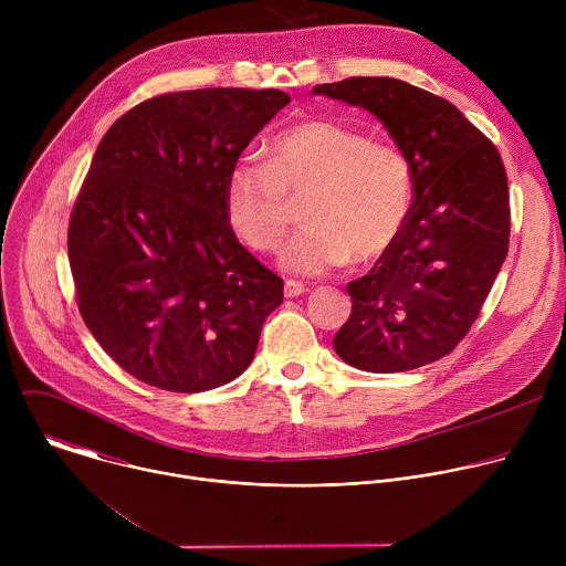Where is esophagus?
I'll return each instance as SVG.
<instances>
[{"instance_id": "34e87169", "label": "esophagus", "mask_w": 566, "mask_h": 566, "mask_svg": "<svg viewBox=\"0 0 566 566\" xmlns=\"http://www.w3.org/2000/svg\"><path fill=\"white\" fill-rule=\"evenodd\" d=\"M306 289H304V284L302 282H295V280H286L284 282V295L286 297H297V295H302Z\"/></svg>"}]
</instances>
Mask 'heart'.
<instances>
[{
	"instance_id": "b5f03b06",
	"label": "heart",
	"mask_w": 566,
	"mask_h": 566,
	"mask_svg": "<svg viewBox=\"0 0 566 566\" xmlns=\"http://www.w3.org/2000/svg\"><path fill=\"white\" fill-rule=\"evenodd\" d=\"M415 177L396 145L334 120H302L273 136L269 160L239 158L223 188L226 217L253 251H275L306 195V228L282 249L295 275L369 264L391 251L412 208Z\"/></svg>"
}]
</instances>
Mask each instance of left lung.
<instances>
[{
    "mask_svg": "<svg viewBox=\"0 0 566 566\" xmlns=\"http://www.w3.org/2000/svg\"><path fill=\"white\" fill-rule=\"evenodd\" d=\"M313 94L374 114L415 177L398 241L347 284L352 315L334 349L371 374L434 363L463 340L509 253L502 156L452 103L396 77H347Z\"/></svg>",
    "mask_w": 566,
    "mask_h": 566,
    "instance_id": "8db88e82",
    "label": "left lung"
}]
</instances>
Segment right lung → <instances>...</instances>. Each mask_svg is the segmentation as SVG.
<instances>
[{
	"mask_svg": "<svg viewBox=\"0 0 566 566\" xmlns=\"http://www.w3.org/2000/svg\"><path fill=\"white\" fill-rule=\"evenodd\" d=\"M291 103L280 90L149 98L103 136L69 221L77 308L134 378L206 391L244 374L284 282L232 232L230 166Z\"/></svg>",
	"mask_w": 566,
	"mask_h": 566,
	"instance_id": "1",
	"label": "right lung"
}]
</instances>
